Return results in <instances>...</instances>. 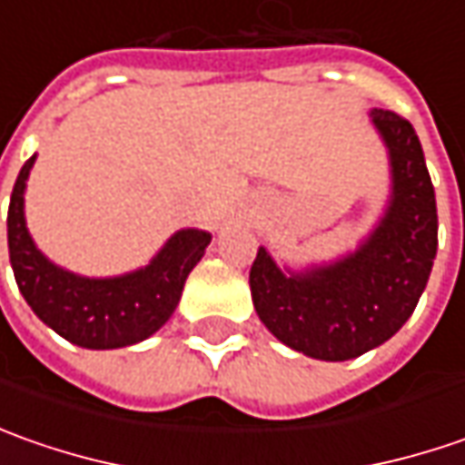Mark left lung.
Masks as SVG:
<instances>
[{"label": "left lung", "instance_id": "obj_1", "mask_svg": "<svg viewBox=\"0 0 465 465\" xmlns=\"http://www.w3.org/2000/svg\"><path fill=\"white\" fill-rule=\"evenodd\" d=\"M391 154L393 193L360 251L302 274L282 272L259 248L251 295L263 326L312 360L344 362L381 347L409 321L438 253V204L414 126L375 108Z\"/></svg>", "mask_w": 465, "mask_h": 465}]
</instances>
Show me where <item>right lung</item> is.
Segmentation results:
<instances>
[{"instance_id":"add662e5","label":"right lung","mask_w":465,"mask_h":465,"mask_svg":"<svg viewBox=\"0 0 465 465\" xmlns=\"http://www.w3.org/2000/svg\"><path fill=\"white\" fill-rule=\"evenodd\" d=\"M35 154L20 168L7 214L9 263L33 312L66 341L84 349H118L144 341L165 326L191 269L212 241L202 230L175 232L150 266L114 279H87L54 266L25 227L23 193Z\"/></svg>"}]
</instances>
